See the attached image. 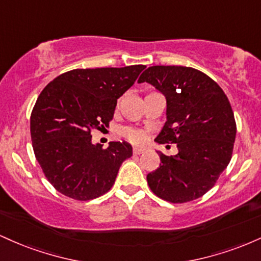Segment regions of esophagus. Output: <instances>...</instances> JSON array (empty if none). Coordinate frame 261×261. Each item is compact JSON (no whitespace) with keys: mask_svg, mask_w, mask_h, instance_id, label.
I'll return each instance as SVG.
<instances>
[{"mask_svg":"<svg viewBox=\"0 0 261 261\" xmlns=\"http://www.w3.org/2000/svg\"><path fill=\"white\" fill-rule=\"evenodd\" d=\"M143 152H145V148H142V147H135L134 148L135 154H141V153H143Z\"/></svg>","mask_w":261,"mask_h":261,"instance_id":"34e87169","label":"esophagus"}]
</instances>
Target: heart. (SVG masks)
I'll list each match as a JSON object with an SVG mask.
<instances>
[{
    "label": "heart",
    "mask_w": 261,
    "mask_h": 261,
    "mask_svg": "<svg viewBox=\"0 0 261 261\" xmlns=\"http://www.w3.org/2000/svg\"><path fill=\"white\" fill-rule=\"evenodd\" d=\"M124 135L135 143H141L145 141V135H143V133H141L139 130H134V128H126L124 131Z\"/></svg>",
    "instance_id": "1"
}]
</instances>
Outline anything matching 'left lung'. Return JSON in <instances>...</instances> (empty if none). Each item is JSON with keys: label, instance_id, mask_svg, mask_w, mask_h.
<instances>
[{"label": "left lung", "instance_id": "obj_1", "mask_svg": "<svg viewBox=\"0 0 261 261\" xmlns=\"http://www.w3.org/2000/svg\"><path fill=\"white\" fill-rule=\"evenodd\" d=\"M166 97L167 121L158 143H176L147 182L157 196L181 203L201 197L228 166L236 140V120L228 98L201 71L184 66H152L140 76Z\"/></svg>", "mask_w": 261, "mask_h": 261}]
</instances>
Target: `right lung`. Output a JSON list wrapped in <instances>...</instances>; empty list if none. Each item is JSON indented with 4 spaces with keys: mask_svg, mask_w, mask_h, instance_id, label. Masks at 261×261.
Listing matches in <instances>:
<instances>
[{
    "mask_svg": "<svg viewBox=\"0 0 261 261\" xmlns=\"http://www.w3.org/2000/svg\"><path fill=\"white\" fill-rule=\"evenodd\" d=\"M145 65L77 68L50 82L33 108V149L56 190L87 201L110 190L122 162L133 155L128 142L108 148L92 142V130L109 126L118 99L134 85Z\"/></svg>",
    "mask_w": 261,
    "mask_h": 261,
    "instance_id": "obj_1",
    "label": "right lung"
}]
</instances>
